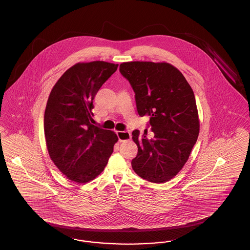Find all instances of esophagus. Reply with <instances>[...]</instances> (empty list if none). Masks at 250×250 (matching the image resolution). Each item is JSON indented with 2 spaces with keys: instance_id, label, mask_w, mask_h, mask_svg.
Instances as JSON below:
<instances>
[{
  "instance_id": "obj_1",
  "label": "esophagus",
  "mask_w": 250,
  "mask_h": 250,
  "mask_svg": "<svg viewBox=\"0 0 250 250\" xmlns=\"http://www.w3.org/2000/svg\"><path fill=\"white\" fill-rule=\"evenodd\" d=\"M116 133H117L120 143L128 141L131 139V133L128 131H117Z\"/></svg>"
}]
</instances>
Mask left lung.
<instances>
[{"label":"left lung","mask_w":250,"mask_h":250,"mask_svg":"<svg viewBox=\"0 0 250 250\" xmlns=\"http://www.w3.org/2000/svg\"><path fill=\"white\" fill-rule=\"evenodd\" d=\"M120 73L135 93L138 113L150 116L154 136L132 132L138 145L132 159L134 171L152 183L174 177L188 161L198 140L200 122L190 85L176 67L167 62H128L120 64Z\"/></svg>","instance_id":"1"}]
</instances>
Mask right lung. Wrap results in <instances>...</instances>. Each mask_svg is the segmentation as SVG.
<instances>
[{
    "instance_id": "right-lung-1",
    "label": "right lung",
    "mask_w": 250,
    "mask_h": 250,
    "mask_svg": "<svg viewBox=\"0 0 250 250\" xmlns=\"http://www.w3.org/2000/svg\"><path fill=\"white\" fill-rule=\"evenodd\" d=\"M118 64L79 62L63 73L48 96L44 130L48 154L67 178L87 183L107 164L118 137L92 125L93 100Z\"/></svg>"
}]
</instances>
